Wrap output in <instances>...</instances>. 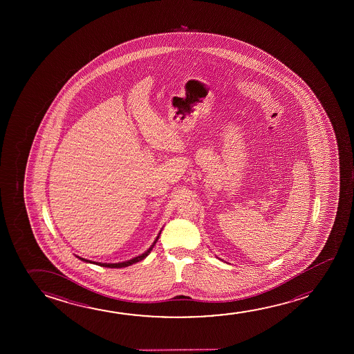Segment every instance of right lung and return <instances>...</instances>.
<instances>
[{"label": "right lung", "instance_id": "add662e5", "mask_svg": "<svg viewBox=\"0 0 354 354\" xmlns=\"http://www.w3.org/2000/svg\"><path fill=\"white\" fill-rule=\"evenodd\" d=\"M160 234L157 236V238L155 239V242L152 243V245H151L147 250H146L144 254H141L139 257H134V259H131V260H128V261L124 262H118V263H102V262H94L91 261V260H87V259H83V257H77L80 260H82L84 262H89V263H95L97 266H104L109 267V268H122V267L131 266L133 263H136V262L141 261V260H144L149 254H150L151 250H152V248L155 247L156 242L158 241V238H160Z\"/></svg>", "mask_w": 354, "mask_h": 354}]
</instances>
